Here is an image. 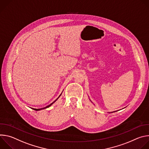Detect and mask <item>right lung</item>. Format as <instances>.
<instances>
[{"label": "right lung", "mask_w": 149, "mask_h": 149, "mask_svg": "<svg viewBox=\"0 0 149 149\" xmlns=\"http://www.w3.org/2000/svg\"><path fill=\"white\" fill-rule=\"evenodd\" d=\"M58 99V98H57ZM57 99L55 100V101H54L52 103H51V104H49V105H48V106H47V107H44V108H43V109H33V110H36V111H39V110H42V109H46V108H48V107H50V106L54 102H55L56 100H57Z\"/></svg>", "instance_id": "add662e5"}]
</instances>
